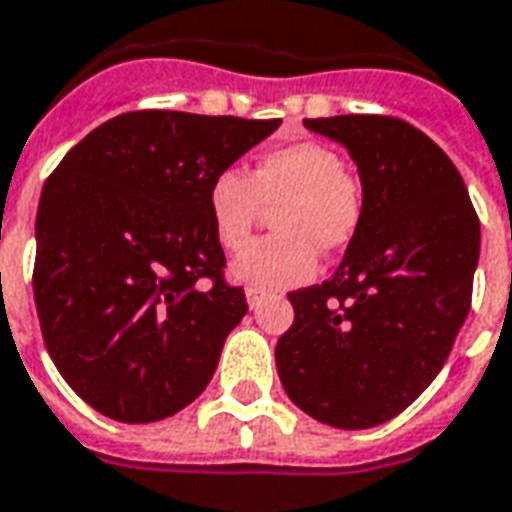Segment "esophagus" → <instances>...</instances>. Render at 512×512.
<instances>
[{
    "label": "esophagus",
    "instance_id": "esophagus-1",
    "mask_svg": "<svg viewBox=\"0 0 512 512\" xmlns=\"http://www.w3.org/2000/svg\"><path fill=\"white\" fill-rule=\"evenodd\" d=\"M263 298H266L263 290H257V287H246V304H249V309H257V306L263 304Z\"/></svg>",
    "mask_w": 512,
    "mask_h": 512
}]
</instances>
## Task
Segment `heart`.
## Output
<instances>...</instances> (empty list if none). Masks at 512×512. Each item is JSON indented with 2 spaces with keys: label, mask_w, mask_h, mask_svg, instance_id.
Instances as JSON below:
<instances>
[{
  "label": "heart",
  "mask_w": 512,
  "mask_h": 512,
  "mask_svg": "<svg viewBox=\"0 0 512 512\" xmlns=\"http://www.w3.org/2000/svg\"><path fill=\"white\" fill-rule=\"evenodd\" d=\"M214 236L236 252L249 241L263 206H274V236L246 246L230 263V276L257 290L301 285L317 268L320 252L350 244L363 219L361 181L344 170L342 157L317 140L263 151L249 176L227 168L208 187Z\"/></svg>",
  "instance_id": "heart-1"
}]
</instances>
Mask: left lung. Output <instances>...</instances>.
<instances>
[{"label":"left lung","instance_id":"8db88e82","mask_svg":"<svg viewBox=\"0 0 512 512\" xmlns=\"http://www.w3.org/2000/svg\"><path fill=\"white\" fill-rule=\"evenodd\" d=\"M358 165L363 219L323 285L290 293L276 372L306 415L372 429L407 410L445 366L469 314L480 222L437 143L391 116L304 119Z\"/></svg>","mask_w":512,"mask_h":512}]
</instances>
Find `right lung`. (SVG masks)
Masks as SVG:
<instances>
[{"label":"right lung","instance_id":"1","mask_svg":"<svg viewBox=\"0 0 512 512\" xmlns=\"http://www.w3.org/2000/svg\"><path fill=\"white\" fill-rule=\"evenodd\" d=\"M279 124L121 113L45 181L34 222L37 317L59 374L105 418L154 423L206 391L246 314L244 290L222 279L208 187Z\"/></svg>","mask_w":512,"mask_h":512}]
</instances>
